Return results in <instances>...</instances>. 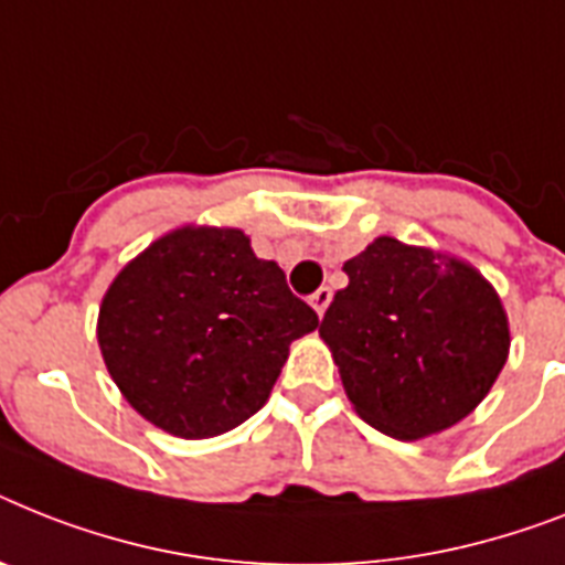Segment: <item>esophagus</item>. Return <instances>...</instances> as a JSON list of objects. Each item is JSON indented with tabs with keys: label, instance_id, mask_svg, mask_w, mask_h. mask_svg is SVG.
Listing matches in <instances>:
<instances>
[{
	"label": "esophagus",
	"instance_id": "34e87169",
	"mask_svg": "<svg viewBox=\"0 0 565 565\" xmlns=\"http://www.w3.org/2000/svg\"><path fill=\"white\" fill-rule=\"evenodd\" d=\"M330 298H333V292H330V287H319V290L310 296V305H313V310L319 316H324V310H328Z\"/></svg>",
	"mask_w": 565,
	"mask_h": 565
}]
</instances>
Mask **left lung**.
<instances>
[{
  "instance_id": "8db88e82",
  "label": "left lung",
  "mask_w": 565,
  "mask_h": 565,
  "mask_svg": "<svg viewBox=\"0 0 565 565\" xmlns=\"http://www.w3.org/2000/svg\"><path fill=\"white\" fill-rule=\"evenodd\" d=\"M342 269L348 287L330 301L319 337L356 415L401 441L465 420L511 351L493 284L456 255L388 235Z\"/></svg>"
}]
</instances>
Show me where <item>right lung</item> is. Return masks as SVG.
Segmentation results:
<instances>
[{
    "label": "right lung",
    "instance_id": "add662e5",
    "mask_svg": "<svg viewBox=\"0 0 565 565\" xmlns=\"http://www.w3.org/2000/svg\"><path fill=\"white\" fill-rule=\"evenodd\" d=\"M319 316L228 226H179L113 278L98 345L118 392L177 438H214L267 403Z\"/></svg>",
    "mask_w": 565,
    "mask_h": 565
}]
</instances>
